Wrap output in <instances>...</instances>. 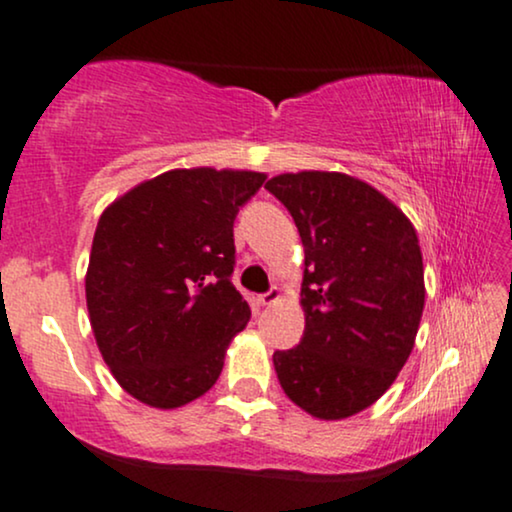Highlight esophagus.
I'll use <instances>...</instances> for the list:
<instances>
[{"label":"esophagus","instance_id":"34e87169","mask_svg":"<svg viewBox=\"0 0 512 512\" xmlns=\"http://www.w3.org/2000/svg\"><path fill=\"white\" fill-rule=\"evenodd\" d=\"M278 300H281V290H278V288H271L269 293L260 295V304H262V307H271V304H276Z\"/></svg>","mask_w":512,"mask_h":512}]
</instances>
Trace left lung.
<instances>
[{"instance_id":"obj_1","label":"left lung","mask_w":512,"mask_h":512,"mask_svg":"<svg viewBox=\"0 0 512 512\" xmlns=\"http://www.w3.org/2000/svg\"><path fill=\"white\" fill-rule=\"evenodd\" d=\"M264 189L286 205L304 245L300 345L274 352L293 404L342 420L390 390L425 307L423 255L411 219L342 172H286Z\"/></svg>"}]
</instances>
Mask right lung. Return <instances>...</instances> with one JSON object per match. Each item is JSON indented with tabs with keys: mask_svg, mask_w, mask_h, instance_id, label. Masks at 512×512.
<instances>
[{
	"mask_svg": "<svg viewBox=\"0 0 512 512\" xmlns=\"http://www.w3.org/2000/svg\"><path fill=\"white\" fill-rule=\"evenodd\" d=\"M264 172L170 170L115 198L96 224L84 293L122 390L179 409L217 383L250 307L231 283L234 219Z\"/></svg>",
	"mask_w": 512,
	"mask_h": 512,
	"instance_id": "right-lung-1",
	"label": "right lung"
}]
</instances>
